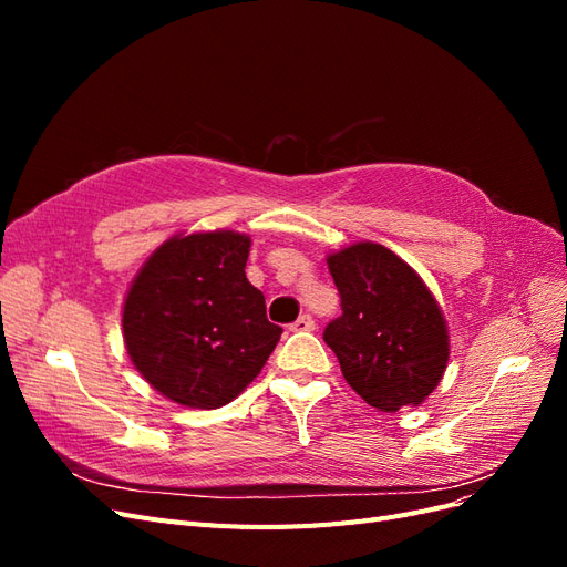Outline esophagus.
Wrapping results in <instances>:
<instances>
[{
    "instance_id": "1",
    "label": "esophagus",
    "mask_w": 567,
    "mask_h": 567,
    "mask_svg": "<svg viewBox=\"0 0 567 567\" xmlns=\"http://www.w3.org/2000/svg\"><path fill=\"white\" fill-rule=\"evenodd\" d=\"M290 331L302 333V331H315V319L310 315L298 317L293 323H290Z\"/></svg>"
}]
</instances>
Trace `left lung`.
Listing matches in <instances>:
<instances>
[{"label": "left lung", "instance_id": "left-lung-1", "mask_svg": "<svg viewBox=\"0 0 567 567\" xmlns=\"http://www.w3.org/2000/svg\"><path fill=\"white\" fill-rule=\"evenodd\" d=\"M342 315L323 329L350 388L381 411L419 406L447 369L450 336L431 290L379 244L329 255Z\"/></svg>", "mask_w": 567, "mask_h": 567}]
</instances>
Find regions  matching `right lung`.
<instances>
[{
    "label": "right lung",
    "mask_w": 567,
    "mask_h": 567,
    "mask_svg": "<svg viewBox=\"0 0 567 567\" xmlns=\"http://www.w3.org/2000/svg\"><path fill=\"white\" fill-rule=\"evenodd\" d=\"M250 238L173 236L136 274L123 307L132 364L167 400L217 409L262 371L284 333L246 279Z\"/></svg>",
    "instance_id": "right-lung-1"
}]
</instances>
